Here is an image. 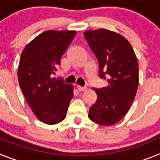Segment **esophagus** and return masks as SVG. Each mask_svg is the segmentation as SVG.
I'll use <instances>...</instances> for the list:
<instances>
[{
  "label": "esophagus",
  "instance_id": "obj_1",
  "mask_svg": "<svg viewBox=\"0 0 160 160\" xmlns=\"http://www.w3.org/2000/svg\"><path fill=\"white\" fill-rule=\"evenodd\" d=\"M77 89L79 90L80 92H84L87 90V88L86 87H81V86H77Z\"/></svg>",
  "mask_w": 160,
  "mask_h": 160
}]
</instances>
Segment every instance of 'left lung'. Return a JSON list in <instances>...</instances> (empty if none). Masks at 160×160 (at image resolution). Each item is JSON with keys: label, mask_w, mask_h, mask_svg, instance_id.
<instances>
[{"label": "left lung", "mask_w": 160, "mask_h": 160, "mask_svg": "<svg viewBox=\"0 0 160 160\" xmlns=\"http://www.w3.org/2000/svg\"><path fill=\"white\" fill-rule=\"evenodd\" d=\"M84 38L99 63V76L106 79L105 88H93L97 100L89 109L91 121L104 126L116 124L130 109L138 89L137 57L122 34L105 29L87 30Z\"/></svg>", "instance_id": "1"}]
</instances>
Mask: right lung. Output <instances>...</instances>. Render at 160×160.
<instances>
[{
  "label": "right lung",
  "mask_w": 160,
  "mask_h": 160,
  "mask_svg": "<svg viewBox=\"0 0 160 160\" xmlns=\"http://www.w3.org/2000/svg\"><path fill=\"white\" fill-rule=\"evenodd\" d=\"M76 30H47L25 47L19 63V85L35 117L47 125L64 120L73 85L51 78Z\"/></svg>",
  "instance_id": "obj_1"
}]
</instances>
